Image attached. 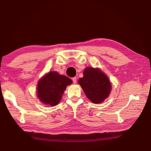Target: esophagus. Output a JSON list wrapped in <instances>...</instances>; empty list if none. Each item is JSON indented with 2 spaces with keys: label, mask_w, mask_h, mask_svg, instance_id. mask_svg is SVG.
<instances>
[{
  "label": "esophagus",
  "mask_w": 151,
  "mask_h": 151,
  "mask_svg": "<svg viewBox=\"0 0 151 151\" xmlns=\"http://www.w3.org/2000/svg\"><path fill=\"white\" fill-rule=\"evenodd\" d=\"M72 80H73V83H76V80H77V78H76V77H73V78H72Z\"/></svg>",
  "instance_id": "1"
}]
</instances>
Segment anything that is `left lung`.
Segmentation results:
<instances>
[{
  "instance_id": "1",
  "label": "left lung",
  "mask_w": 151,
  "mask_h": 151,
  "mask_svg": "<svg viewBox=\"0 0 151 151\" xmlns=\"http://www.w3.org/2000/svg\"><path fill=\"white\" fill-rule=\"evenodd\" d=\"M83 75L78 82L86 96L94 103H102L108 97L111 90L108 77L101 70L91 67L86 68Z\"/></svg>"
}]
</instances>
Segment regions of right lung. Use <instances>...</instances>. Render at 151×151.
<instances>
[{
  "mask_svg": "<svg viewBox=\"0 0 151 151\" xmlns=\"http://www.w3.org/2000/svg\"><path fill=\"white\" fill-rule=\"evenodd\" d=\"M72 81L57 72H49L40 79L38 83L37 96L44 104L55 106L59 103L66 86Z\"/></svg>",
  "mask_w": 151,
  "mask_h": 151,
  "instance_id": "right-lung-1",
  "label": "right lung"
}]
</instances>
